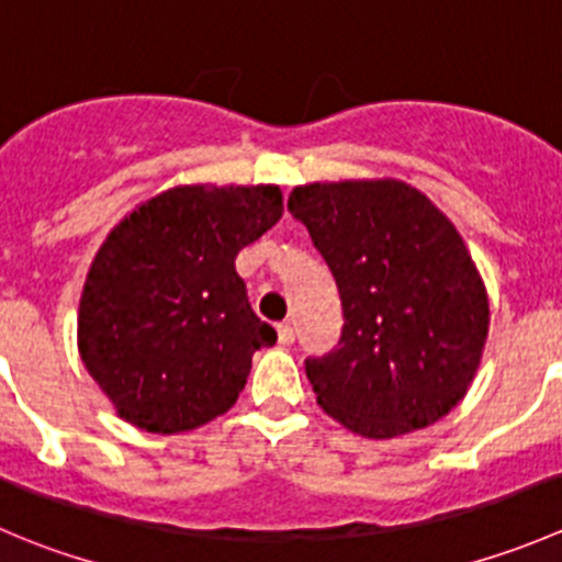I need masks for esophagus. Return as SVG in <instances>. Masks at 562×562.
Instances as JSON below:
<instances>
[{
  "instance_id": "1",
  "label": "esophagus",
  "mask_w": 562,
  "mask_h": 562,
  "mask_svg": "<svg viewBox=\"0 0 562 562\" xmlns=\"http://www.w3.org/2000/svg\"><path fill=\"white\" fill-rule=\"evenodd\" d=\"M277 337H280V346H291L296 340V331H293L291 324H280L277 326Z\"/></svg>"
}]
</instances>
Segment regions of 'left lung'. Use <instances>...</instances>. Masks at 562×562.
<instances>
[{"mask_svg":"<svg viewBox=\"0 0 562 562\" xmlns=\"http://www.w3.org/2000/svg\"><path fill=\"white\" fill-rule=\"evenodd\" d=\"M342 304V331L304 359L318 406L348 431L390 439L434 426L470 390L488 335V296L453 222L401 181L296 187Z\"/></svg>","mask_w":562,"mask_h":562,"instance_id":"1","label":"left lung"}]
</instances>
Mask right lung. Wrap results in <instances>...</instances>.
<instances>
[{
	"label": "right lung",
	"instance_id": "add662e5",
	"mask_svg": "<svg viewBox=\"0 0 562 562\" xmlns=\"http://www.w3.org/2000/svg\"><path fill=\"white\" fill-rule=\"evenodd\" d=\"M280 216V187L198 183L109 233L81 291L79 353L125 423L192 431L238 401L277 331L252 313L236 255Z\"/></svg>",
	"mask_w": 562,
	"mask_h": 562
}]
</instances>
